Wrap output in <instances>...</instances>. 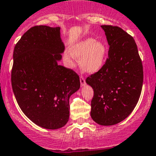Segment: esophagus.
I'll list each match as a JSON object with an SVG mask.
<instances>
[{"instance_id":"obj_1","label":"esophagus","mask_w":156,"mask_h":156,"mask_svg":"<svg viewBox=\"0 0 156 156\" xmlns=\"http://www.w3.org/2000/svg\"><path fill=\"white\" fill-rule=\"evenodd\" d=\"M80 82H81V86H84V84H85V79H84V78L83 76L80 77Z\"/></svg>"}]
</instances>
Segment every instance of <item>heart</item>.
Returning a JSON list of instances; mask_svg holds the SVG:
<instances>
[{
  "mask_svg": "<svg viewBox=\"0 0 156 156\" xmlns=\"http://www.w3.org/2000/svg\"><path fill=\"white\" fill-rule=\"evenodd\" d=\"M72 53L69 57L79 58V65L84 72L88 73L97 72L102 68L105 62L106 49L100 41H95L91 37L82 39L71 48Z\"/></svg>",
  "mask_w": 156,
  "mask_h": 156,
  "instance_id": "obj_1",
  "label": "heart"
}]
</instances>
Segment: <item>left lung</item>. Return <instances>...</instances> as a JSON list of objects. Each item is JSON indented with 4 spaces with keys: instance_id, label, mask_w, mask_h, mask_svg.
Wrapping results in <instances>:
<instances>
[{
    "instance_id": "1",
    "label": "left lung",
    "mask_w": 156,
    "mask_h": 156,
    "mask_svg": "<svg viewBox=\"0 0 156 156\" xmlns=\"http://www.w3.org/2000/svg\"><path fill=\"white\" fill-rule=\"evenodd\" d=\"M109 49L102 68L88 76L94 89L90 115L100 125H116L136 106L144 81L143 64L132 36L118 26H101Z\"/></svg>"
}]
</instances>
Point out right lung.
<instances>
[{
  "mask_svg": "<svg viewBox=\"0 0 156 156\" xmlns=\"http://www.w3.org/2000/svg\"><path fill=\"white\" fill-rule=\"evenodd\" d=\"M64 47L60 28L35 26L13 50L11 83L19 106L38 126L58 129L69 118V97L80 88L79 76L58 64Z\"/></svg>",
  "mask_w": 156,
  "mask_h": 156,
  "instance_id": "obj_1",
  "label": "right lung"
}]
</instances>
